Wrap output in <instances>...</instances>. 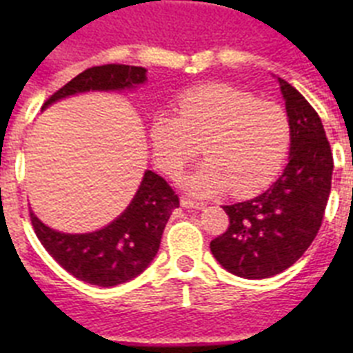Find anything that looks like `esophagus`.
<instances>
[{"instance_id":"1","label":"esophagus","mask_w":353,"mask_h":353,"mask_svg":"<svg viewBox=\"0 0 353 353\" xmlns=\"http://www.w3.org/2000/svg\"><path fill=\"white\" fill-rule=\"evenodd\" d=\"M180 205L185 208H203V201H196V199H191V198H187V196H182L180 198Z\"/></svg>"}]
</instances>
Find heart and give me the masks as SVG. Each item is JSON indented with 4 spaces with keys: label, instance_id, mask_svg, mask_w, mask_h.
I'll return each instance as SVG.
<instances>
[{
    "label": "heart",
    "instance_id": "heart-1",
    "mask_svg": "<svg viewBox=\"0 0 353 353\" xmlns=\"http://www.w3.org/2000/svg\"><path fill=\"white\" fill-rule=\"evenodd\" d=\"M176 114L157 113L150 123L154 161L176 176L199 154L207 157L182 180L198 196H249L269 185L285 164L292 127L276 102L256 101L230 84H203L176 101Z\"/></svg>",
    "mask_w": 353,
    "mask_h": 353
}]
</instances>
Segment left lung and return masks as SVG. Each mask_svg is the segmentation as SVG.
Segmentation results:
<instances>
[{
    "mask_svg": "<svg viewBox=\"0 0 353 353\" xmlns=\"http://www.w3.org/2000/svg\"><path fill=\"white\" fill-rule=\"evenodd\" d=\"M292 127L290 162L256 198L226 205V232L210 242L228 272L265 279L292 267L322 226L332 180V152L313 105L279 79Z\"/></svg>",
    "mask_w": 353,
    "mask_h": 353,
    "instance_id": "8db88e82",
    "label": "left lung"
}]
</instances>
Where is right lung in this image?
Here are the masks:
<instances>
[{
    "label": "right lung",
    "mask_w": 353,
    "mask_h": 353,
    "mask_svg": "<svg viewBox=\"0 0 353 353\" xmlns=\"http://www.w3.org/2000/svg\"><path fill=\"white\" fill-rule=\"evenodd\" d=\"M146 81V68L101 65L81 72L43 102L42 109L68 95L99 90L134 88ZM179 194L154 171H145L138 192L125 212L93 233L70 235L51 230L30 210V219L46 251L67 272L97 286H117L139 276L154 260Z\"/></svg>",
    "instance_id": "right-lung-1"
}]
</instances>
